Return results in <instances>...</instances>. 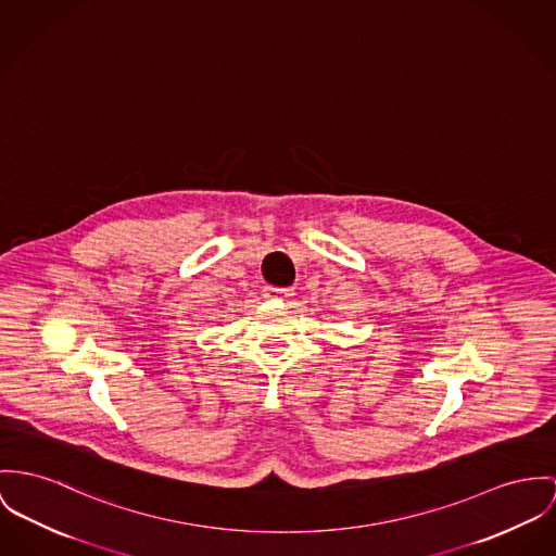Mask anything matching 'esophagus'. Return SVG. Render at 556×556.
Wrapping results in <instances>:
<instances>
[{
  "label": "esophagus",
  "instance_id": "esophagus-1",
  "mask_svg": "<svg viewBox=\"0 0 556 556\" xmlns=\"http://www.w3.org/2000/svg\"><path fill=\"white\" fill-rule=\"evenodd\" d=\"M264 296L270 300H288L290 296H294V290L292 288H275V286H268L264 290Z\"/></svg>",
  "mask_w": 556,
  "mask_h": 556
}]
</instances>
